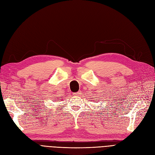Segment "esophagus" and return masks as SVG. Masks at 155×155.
I'll return each instance as SVG.
<instances>
[{
	"label": "esophagus",
	"mask_w": 155,
	"mask_h": 155,
	"mask_svg": "<svg viewBox=\"0 0 155 155\" xmlns=\"http://www.w3.org/2000/svg\"><path fill=\"white\" fill-rule=\"evenodd\" d=\"M73 95L75 96H79L81 95V91H79V92H75L73 94Z\"/></svg>",
	"instance_id": "34e87169"
}]
</instances>
